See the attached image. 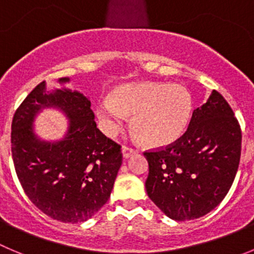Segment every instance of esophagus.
Returning a JSON list of instances; mask_svg holds the SVG:
<instances>
[{
	"label": "esophagus",
	"instance_id": "obj_1",
	"mask_svg": "<svg viewBox=\"0 0 254 254\" xmlns=\"http://www.w3.org/2000/svg\"><path fill=\"white\" fill-rule=\"evenodd\" d=\"M136 149L133 148H129V147H126L123 146L122 147V154H123V158H129V157L132 156L133 153H136Z\"/></svg>",
	"mask_w": 254,
	"mask_h": 254
}]
</instances>
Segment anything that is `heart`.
<instances>
[{
  "mask_svg": "<svg viewBox=\"0 0 254 254\" xmlns=\"http://www.w3.org/2000/svg\"><path fill=\"white\" fill-rule=\"evenodd\" d=\"M133 115L132 125L149 146H168L182 137L192 115V96L180 84L134 82L120 86L97 106L102 129L113 136Z\"/></svg>",
  "mask_w": 254,
  "mask_h": 254,
  "instance_id": "obj_1",
  "label": "heart"
}]
</instances>
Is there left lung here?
Returning a JSON list of instances; mask_svg holds the SVG:
<instances>
[{
  "label": "left lung",
  "mask_w": 254,
  "mask_h": 254,
  "mask_svg": "<svg viewBox=\"0 0 254 254\" xmlns=\"http://www.w3.org/2000/svg\"><path fill=\"white\" fill-rule=\"evenodd\" d=\"M242 132L231 106L212 91L193 111L186 133L171 146L144 152L149 172L146 190L175 221L199 218L216 208L233 183Z\"/></svg>",
  "instance_id": "obj_1"
}]
</instances>
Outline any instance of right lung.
Listing matches in <instances>:
<instances>
[{"label":"right lung","instance_id":"add662e5","mask_svg":"<svg viewBox=\"0 0 254 254\" xmlns=\"http://www.w3.org/2000/svg\"><path fill=\"white\" fill-rule=\"evenodd\" d=\"M48 91L41 82L25 98L12 120L14 170L30 201L51 218L78 223L97 213L108 201L122 165L121 146L107 138L95 122L91 101L64 84ZM46 108L61 110L69 120L64 139L46 141L33 123Z\"/></svg>","mask_w":254,"mask_h":254}]
</instances>
